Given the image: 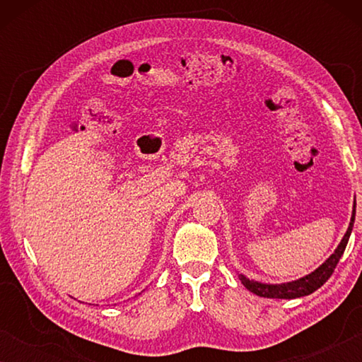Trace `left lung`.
Instances as JSON below:
<instances>
[{
    "label": "left lung",
    "instance_id": "8db88e82",
    "mask_svg": "<svg viewBox=\"0 0 362 362\" xmlns=\"http://www.w3.org/2000/svg\"><path fill=\"white\" fill-rule=\"evenodd\" d=\"M356 207V204H354ZM354 216H356V209L353 211V217H351L349 227L346 230V234L341 240V244L338 245V249L334 250V254L329 257L328 260L325 262L323 265L318 267L313 274L303 276V279L296 280V281H290V284H281V285H265V284H259V281H252L249 279H245L244 275H239V279L242 280V284L252 293L264 296V298H300V296H306L310 293H313L315 290H318L321 285L326 284V280L333 275V272L338 265V262L341 259V255L344 254L346 245H348L351 230H353L354 226Z\"/></svg>",
    "mask_w": 362,
    "mask_h": 362
}]
</instances>
